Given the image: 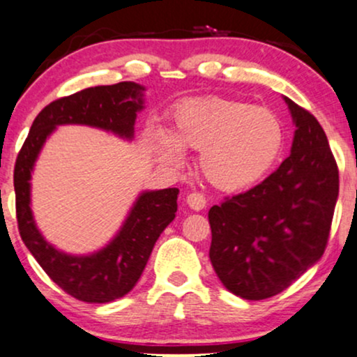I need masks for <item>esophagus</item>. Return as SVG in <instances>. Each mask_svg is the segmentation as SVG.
Segmentation results:
<instances>
[{"label":"esophagus","mask_w":357,"mask_h":357,"mask_svg":"<svg viewBox=\"0 0 357 357\" xmlns=\"http://www.w3.org/2000/svg\"><path fill=\"white\" fill-rule=\"evenodd\" d=\"M188 204H190V208H192V210L199 211L203 210L204 206H206V198H204L203 192H190L186 198Z\"/></svg>","instance_id":"34e87169"}]
</instances>
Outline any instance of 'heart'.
Returning a JSON list of instances; mask_svg holds the SVG:
<instances>
[{
    "label": "heart",
    "mask_w": 357,
    "mask_h": 357,
    "mask_svg": "<svg viewBox=\"0 0 357 357\" xmlns=\"http://www.w3.org/2000/svg\"><path fill=\"white\" fill-rule=\"evenodd\" d=\"M159 158L181 166V151L202 153L199 166L213 186L238 191L260 181L284 146V127L261 105L208 97L176 110L169 139L155 136Z\"/></svg>",
    "instance_id": "b5f03b06"
}]
</instances>
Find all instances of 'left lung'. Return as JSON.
Masks as SVG:
<instances>
[{"mask_svg": "<svg viewBox=\"0 0 357 357\" xmlns=\"http://www.w3.org/2000/svg\"><path fill=\"white\" fill-rule=\"evenodd\" d=\"M285 102L297 127L292 153L264 181L208 213L213 268L247 301L277 296L322 257L339 195L326 132L309 110Z\"/></svg>", "mask_w": 357, "mask_h": 357, "instance_id": "1", "label": "left lung"}]
</instances>
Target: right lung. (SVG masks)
Instances as JSON below:
<instances>
[{"mask_svg": "<svg viewBox=\"0 0 357 357\" xmlns=\"http://www.w3.org/2000/svg\"><path fill=\"white\" fill-rule=\"evenodd\" d=\"M142 89L134 82L90 87L50 102L36 116L15 162L16 221L23 243L47 275L68 296L90 304L124 297L141 277L155 240L174 220L178 188L139 196L119 235L99 253L72 257L55 250L36 230L30 210L31 169L48 134L60 124H87L132 137Z\"/></svg>", "mask_w": 357, "mask_h": 357, "instance_id": "right-lung-1", "label": "right lung"}]
</instances>
